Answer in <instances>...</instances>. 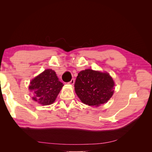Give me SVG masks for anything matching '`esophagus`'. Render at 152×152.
I'll return each instance as SVG.
<instances>
[{"instance_id": "34e87169", "label": "esophagus", "mask_w": 152, "mask_h": 152, "mask_svg": "<svg viewBox=\"0 0 152 152\" xmlns=\"http://www.w3.org/2000/svg\"><path fill=\"white\" fill-rule=\"evenodd\" d=\"M75 83V79H72L71 80H70V82H68V84H70V85H73V84Z\"/></svg>"}]
</instances>
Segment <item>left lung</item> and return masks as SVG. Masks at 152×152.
<instances>
[{"label": "left lung", "mask_w": 152, "mask_h": 152, "mask_svg": "<svg viewBox=\"0 0 152 152\" xmlns=\"http://www.w3.org/2000/svg\"><path fill=\"white\" fill-rule=\"evenodd\" d=\"M115 83L107 72L86 69L78 73L75 91L81 102L92 107L107 103L113 94Z\"/></svg>", "instance_id": "left-lung-1"}]
</instances>
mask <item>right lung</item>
<instances>
[{
    "label": "right lung",
    "mask_w": 152,
    "mask_h": 152,
    "mask_svg": "<svg viewBox=\"0 0 152 152\" xmlns=\"http://www.w3.org/2000/svg\"><path fill=\"white\" fill-rule=\"evenodd\" d=\"M63 86L56 72L47 69L31 80L29 89L33 91L34 101L40 104L49 105L55 102Z\"/></svg>",
    "instance_id": "add662e5"
}]
</instances>
